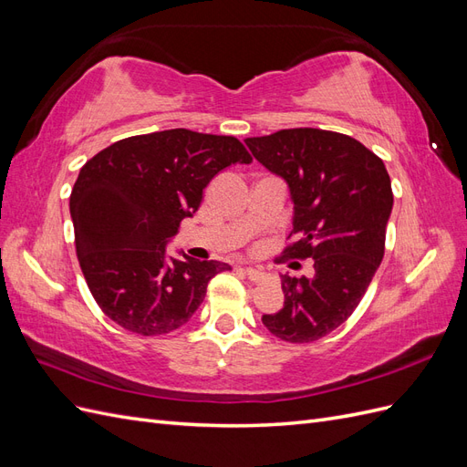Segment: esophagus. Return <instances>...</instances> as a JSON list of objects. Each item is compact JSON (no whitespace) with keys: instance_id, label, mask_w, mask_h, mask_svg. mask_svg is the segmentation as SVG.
<instances>
[{"instance_id":"esophagus-1","label":"esophagus","mask_w":467,"mask_h":467,"mask_svg":"<svg viewBox=\"0 0 467 467\" xmlns=\"http://www.w3.org/2000/svg\"><path fill=\"white\" fill-rule=\"evenodd\" d=\"M245 275L253 282V285H259V282H263L266 278V275L261 271V268H245Z\"/></svg>"}]
</instances>
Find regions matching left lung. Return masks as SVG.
<instances>
[{"instance_id":"1","label":"left lung","mask_w":467,"mask_h":467,"mask_svg":"<svg viewBox=\"0 0 467 467\" xmlns=\"http://www.w3.org/2000/svg\"><path fill=\"white\" fill-rule=\"evenodd\" d=\"M245 144L292 192L294 242L282 255L314 259V276L282 275L285 307L263 325L286 343H314L352 316L384 259L389 175L374 151L341 132L286 129Z\"/></svg>"}]
</instances>
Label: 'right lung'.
Returning <instances> with one entry per match:
<instances>
[{"label":"right lung","instance_id":"right-lung-1","mask_svg":"<svg viewBox=\"0 0 467 467\" xmlns=\"http://www.w3.org/2000/svg\"><path fill=\"white\" fill-rule=\"evenodd\" d=\"M235 136L173 129L119 140L81 167L69 194L76 253L97 306L122 329L155 337L185 325L220 261L167 257L165 245L222 169L251 163Z\"/></svg>","mask_w":467,"mask_h":467}]
</instances>
